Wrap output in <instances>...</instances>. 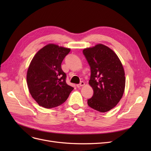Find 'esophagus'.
Segmentation results:
<instances>
[{"label": "esophagus", "instance_id": "1", "mask_svg": "<svg viewBox=\"0 0 151 151\" xmlns=\"http://www.w3.org/2000/svg\"><path fill=\"white\" fill-rule=\"evenodd\" d=\"M84 84H85V83H84V82L82 81V82H81L80 84L77 85V88H80V87H81V86H83Z\"/></svg>", "mask_w": 151, "mask_h": 151}]
</instances>
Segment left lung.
Here are the masks:
<instances>
[{"mask_svg": "<svg viewBox=\"0 0 151 151\" xmlns=\"http://www.w3.org/2000/svg\"><path fill=\"white\" fill-rule=\"evenodd\" d=\"M83 54L91 68L89 85L93 96L88 99V106L104 113L120 101L125 86V72L116 54L102 44L85 48Z\"/></svg>", "mask_w": 151, "mask_h": 151, "instance_id": "left-lung-1", "label": "left lung"}]
</instances>
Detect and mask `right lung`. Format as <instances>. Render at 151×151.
Masks as SVG:
<instances>
[{"mask_svg": "<svg viewBox=\"0 0 151 151\" xmlns=\"http://www.w3.org/2000/svg\"><path fill=\"white\" fill-rule=\"evenodd\" d=\"M69 48L48 44L36 53L27 72V84L31 96L40 106L52 108L67 99L74 88L66 83L61 68Z\"/></svg>", "mask_w": 151, "mask_h": 151, "instance_id": "add662e5", "label": "right lung"}]
</instances>
